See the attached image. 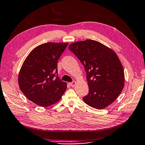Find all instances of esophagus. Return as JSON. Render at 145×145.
<instances>
[{
  "label": "esophagus",
  "mask_w": 145,
  "mask_h": 145,
  "mask_svg": "<svg viewBox=\"0 0 145 145\" xmlns=\"http://www.w3.org/2000/svg\"><path fill=\"white\" fill-rule=\"evenodd\" d=\"M76 81H72V82H71L70 85L72 87H74V86L76 85Z\"/></svg>",
  "instance_id": "34e87169"
}]
</instances>
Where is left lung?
<instances>
[{"mask_svg": "<svg viewBox=\"0 0 145 145\" xmlns=\"http://www.w3.org/2000/svg\"><path fill=\"white\" fill-rule=\"evenodd\" d=\"M69 49L84 65L89 93L86 104L102 110L112 104L124 88L125 74L119 57L108 47L87 39L71 44Z\"/></svg>", "mask_w": 145, "mask_h": 145, "instance_id": "obj_1", "label": "left lung"}]
</instances>
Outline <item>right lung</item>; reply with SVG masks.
Instances as JSON below:
<instances>
[{
  "instance_id": "obj_1",
  "label": "right lung",
  "mask_w": 145,
  "mask_h": 145,
  "mask_svg": "<svg viewBox=\"0 0 145 145\" xmlns=\"http://www.w3.org/2000/svg\"><path fill=\"white\" fill-rule=\"evenodd\" d=\"M68 43L48 42L29 53L19 73L20 90L37 105L47 107L61 99L67 84L57 76V61Z\"/></svg>"
}]
</instances>
